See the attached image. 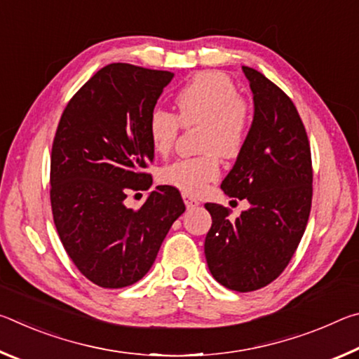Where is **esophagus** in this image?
<instances>
[{"label": "esophagus", "instance_id": "esophagus-1", "mask_svg": "<svg viewBox=\"0 0 359 359\" xmlns=\"http://www.w3.org/2000/svg\"><path fill=\"white\" fill-rule=\"evenodd\" d=\"M184 201H185V205L188 209H193V208H196V205H199L198 199L190 196V194H187V193H184Z\"/></svg>", "mask_w": 359, "mask_h": 359}]
</instances>
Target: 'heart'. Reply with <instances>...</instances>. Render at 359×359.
Listing matches in <instances>:
<instances>
[{"mask_svg": "<svg viewBox=\"0 0 359 359\" xmlns=\"http://www.w3.org/2000/svg\"><path fill=\"white\" fill-rule=\"evenodd\" d=\"M177 115L156 107L147 118V136L158 155H168L180 128L199 126L194 158H182L160 171L161 184L198 194L220 175V154L238 156L252 130V109L231 79L218 71H204L182 87L174 98Z\"/></svg>", "mask_w": 359, "mask_h": 359, "instance_id": "b5f03b06", "label": "heart"}]
</instances>
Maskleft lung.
Masks as SVG:
<instances>
[{
  "label": "left lung",
  "mask_w": 359,
  "mask_h": 359,
  "mask_svg": "<svg viewBox=\"0 0 359 359\" xmlns=\"http://www.w3.org/2000/svg\"><path fill=\"white\" fill-rule=\"evenodd\" d=\"M242 69L255 117L222 190L247 199L250 209L231 222L226 208L205 203L212 226L204 253L218 283L247 293L274 282L293 258L311 215L313 169L306 126L290 96L259 71Z\"/></svg>",
  "instance_id": "obj_1"
}]
</instances>
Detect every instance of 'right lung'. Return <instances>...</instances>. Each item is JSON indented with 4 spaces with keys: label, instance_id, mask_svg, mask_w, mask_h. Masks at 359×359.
Returning a JSON list of instances; mask_svg holds the SVG:
<instances>
[{
    "label": "right lung",
    "instance_id": "obj_1",
    "mask_svg": "<svg viewBox=\"0 0 359 359\" xmlns=\"http://www.w3.org/2000/svg\"><path fill=\"white\" fill-rule=\"evenodd\" d=\"M169 71L112 63L72 96L53 137L50 204L72 263L102 288H123L147 274L172 223L185 212L180 191L160 185L141 208L130 193L149 190L154 161L147 118Z\"/></svg>",
    "mask_w": 359,
    "mask_h": 359
}]
</instances>
